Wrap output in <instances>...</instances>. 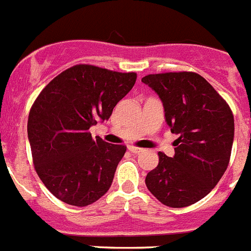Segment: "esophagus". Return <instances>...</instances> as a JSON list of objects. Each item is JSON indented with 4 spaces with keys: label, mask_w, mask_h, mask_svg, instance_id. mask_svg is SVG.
Here are the masks:
<instances>
[{
    "label": "esophagus",
    "mask_w": 251,
    "mask_h": 251,
    "mask_svg": "<svg viewBox=\"0 0 251 251\" xmlns=\"http://www.w3.org/2000/svg\"><path fill=\"white\" fill-rule=\"evenodd\" d=\"M128 151H132L133 154H139V153H142V151H143V149L138 148V147H134V146H129V147H128Z\"/></svg>",
    "instance_id": "obj_1"
}]
</instances>
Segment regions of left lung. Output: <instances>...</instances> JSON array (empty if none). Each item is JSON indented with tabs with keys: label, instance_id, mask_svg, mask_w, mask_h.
<instances>
[{
	"label": "left lung",
	"instance_id": "8db88e82",
	"mask_svg": "<svg viewBox=\"0 0 251 251\" xmlns=\"http://www.w3.org/2000/svg\"><path fill=\"white\" fill-rule=\"evenodd\" d=\"M142 82L159 96L174 142V157L159 151L147 174L149 192L171 208L192 205L211 192L226 171L234 141L230 107L194 72L148 75Z\"/></svg>",
	"mask_w": 251,
	"mask_h": 251
}]
</instances>
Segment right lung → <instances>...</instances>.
I'll return each mask as SVG.
<instances>
[{"label":"right lung","instance_id":"1","mask_svg":"<svg viewBox=\"0 0 251 251\" xmlns=\"http://www.w3.org/2000/svg\"><path fill=\"white\" fill-rule=\"evenodd\" d=\"M134 72L77 64L50 80L29 110L27 132L34 169L48 190L75 206L97 201L112 185L127 147L92 138L133 88Z\"/></svg>","mask_w":251,"mask_h":251}]
</instances>
